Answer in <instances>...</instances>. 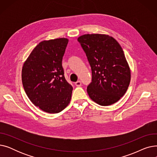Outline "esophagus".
I'll list each match as a JSON object with an SVG mask.
<instances>
[{
    "label": "esophagus",
    "mask_w": 157,
    "mask_h": 157,
    "mask_svg": "<svg viewBox=\"0 0 157 157\" xmlns=\"http://www.w3.org/2000/svg\"><path fill=\"white\" fill-rule=\"evenodd\" d=\"M75 85L76 86H81V82L80 81H78L75 83Z\"/></svg>",
    "instance_id": "34e87169"
}]
</instances>
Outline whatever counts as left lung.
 Returning <instances> with one entry per match:
<instances>
[{
    "instance_id": "8db88e82",
    "label": "left lung",
    "mask_w": 157,
    "mask_h": 157,
    "mask_svg": "<svg viewBox=\"0 0 157 157\" xmlns=\"http://www.w3.org/2000/svg\"><path fill=\"white\" fill-rule=\"evenodd\" d=\"M92 69L87 92L101 105H109L125 95L130 81V71L123 49L113 37L85 34L78 39Z\"/></svg>"
}]
</instances>
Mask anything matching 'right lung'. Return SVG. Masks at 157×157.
Wrapping results in <instances>:
<instances>
[{
    "label": "right lung",
    "instance_id": "right-lung-1",
    "mask_svg": "<svg viewBox=\"0 0 157 157\" xmlns=\"http://www.w3.org/2000/svg\"><path fill=\"white\" fill-rule=\"evenodd\" d=\"M69 40L59 38L39 43L25 62L23 86L30 101L48 113H58L69 104L72 86L66 81L62 62Z\"/></svg>",
    "mask_w": 157,
    "mask_h": 157
}]
</instances>
